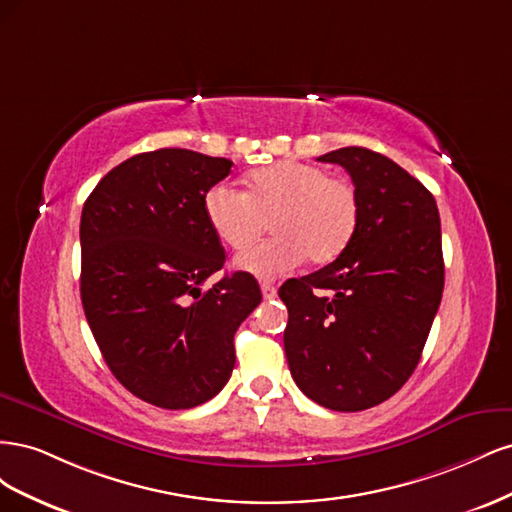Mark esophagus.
<instances>
[{"mask_svg": "<svg viewBox=\"0 0 512 512\" xmlns=\"http://www.w3.org/2000/svg\"><path fill=\"white\" fill-rule=\"evenodd\" d=\"M260 290H262V297H265V299H273L275 294H277V288L273 284H269V282H262Z\"/></svg>", "mask_w": 512, "mask_h": 512, "instance_id": "esophagus-1", "label": "esophagus"}]
</instances>
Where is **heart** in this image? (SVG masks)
Instances as JSON below:
<instances>
[{"label": "heart", "mask_w": 512, "mask_h": 512, "mask_svg": "<svg viewBox=\"0 0 512 512\" xmlns=\"http://www.w3.org/2000/svg\"><path fill=\"white\" fill-rule=\"evenodd\" d=\"M205 218L226 247L252 245L271 222L273 239L237 258V267L258 277H280L303 265H327L352 241L361 218L356 188L327 168L277 162L247 181V192L218 183L205 194Z\"/></svg>", "instance_id": "heart-1"}]
</instances>
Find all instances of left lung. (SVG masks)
<instances>
[{"instance_id":"obj_1","label":"left lung","mask_w":512,"mask_h":512,"mask_svg":"<svg viewBox=\"0 0 512 512\" xmlns=\"http://www.w3.org/2000/svg\"><path fill=\"white\" fill-rule=\"evenodd\" d=\"M318 160L348 170L361 218L331 265L280 288L284 350L309 399L359 412L393 397L421 361L444 290L440 213L425 185L382 153L344 147Z\"/></svg>"}]
</instances>
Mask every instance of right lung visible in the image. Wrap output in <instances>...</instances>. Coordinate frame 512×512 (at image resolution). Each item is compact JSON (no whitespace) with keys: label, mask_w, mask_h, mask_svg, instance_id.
I'll use <instances>...</instances> for the list:
<instances>
[{"label":"right lung","mask_w":512,"mask_h":512,"mask_svg":"<svg viewBox=\"0 0 512 512\" xmlns=\"http://www.w3.org/2000/svg\"><path fill=\"white\" fill-rule=\"evenodd\" d=\"M232 162L190 149L138 153L104 175L81 215V301L113 376L138 399L188 410L235 367L239 324L262 301L226 262L203 200Z\"/></svg>","instance_id":"right-lung-1"}]
</instances>
